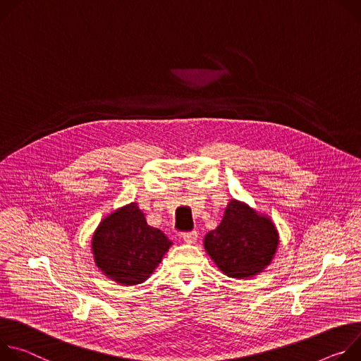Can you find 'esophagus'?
I'll list each match as a JSON object with an SVG mask.
<instances>
[{
    "label": "esophagus",
    "instance_id": "obj_1",
    "mask_svg": "<svg viewBox=\"0 0 361 361\" xmlns=\"http://www.w3.org/2000/svg\"><path fill=\"white\" fill-rule=\"evenodd\" d=\"M182 239L186 244H195L196 239H197V232L192 231V232H183L182 233Z\"/></svg>",
    "mask_w": 361,
    "mask_h": 361
}]
</instances>
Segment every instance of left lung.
Returning a JSON list of instances; mask_svg holds the SVG:
<instances>
[{
	"mask_svg": "<svg viewBox=\"0 0 361 361\" xmlns=\"http://www.w3.org/2000/svg\"><path fill=\"white\" fill-rule=\"evenodd\" d=\"M278 243L276 228L269 218L232 199L221 224L207 233L204 247L225 275L244 279L271 264Z\"/></svg>",
	"mask_w": 361,
	"mask_h": 361,
	"instance_id": "8db88e82",
	"label": "left lung"
}]
</instances>
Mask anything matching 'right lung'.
Returning a JSON list of instances; mask_svg holds the SVG:
<instances>
[{"label": "right lung", "mask_w": 361, "mask_h": 361, "mask_svg": "<svg viewBox=\"0 0 361 361\" xmlns=\"http://www.w3.org/2000/svg\"><path fill=\"white\" fill-rule=\"evenodd\" d=\"M171 245L162 231L147 225L136 202L106 216L92 241L96 265L123 286L146 281Z\"/></svg>", "instance_id": "1"}]
</instances>
